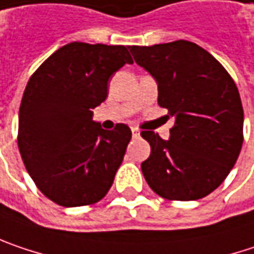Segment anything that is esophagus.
<instances>
[{"label":"esophagus","mask_w":254,"mask_h":254,"mask_svg":"<svg viewBox=\"0 0 254 254\" xmlns=\"http://www.w3.org/2000/svg\"><path fill=\"white\" fill-rule=\"evenodd\" d=\"M131 133H133V136H134V137H137L138 134H140V131H138L137 128H131Z\"/></svg>","instance_id":"obj_1"}]
</instances>
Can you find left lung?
Instances as JSON below:
<instances>
[{"instance_id":"1","label":"left lung","mask_w":254,"mask_h":254,"mask_svg":"<svg viewBox=\"0 0 254 254\" xmlns=\"http://www.w3.org/2000/svg\"><path fill=\"white\" fill-rule=\"evenodd\" d=\"M159 89L157 104L175 120L169 140L141 131L150 156L141 163L149 187L171 201H195L217 190L243 144V105L223 64L202 47L176 40L130 46Z\"/></svg>"}]
</instances>
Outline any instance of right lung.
Instances as JSON below:
<instances>
[{
	"label": "right lung",
	"mask_w": 254,
	"mask_h": 254,
	"mask_svg": "<svg viewBox=\"0 0 254 254\" xmlns=\"http://www.w3.org/2000/svg\"><path fill=\"white\" fill-rule=\"evenodd\" d=\"M133 59L126 46L72 42L28 79L18 113V149L28 175L62 207L91 205L110 190L131 130H104L92 110L108 95V79Z\"/></svg>",
	"instance_id": "1"
}]
</instances>
